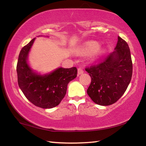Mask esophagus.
I'll use <instances>...</instances> for the list:
<instances>
[{
	"label": "esophagus",
	"instance_id": "34e87169",
	"mask_svg": "<svg viewBox=\"0 0 146 146\" xmlns=\"http://www.w3.org/2000/svg\"><path fill=\"white\" fill-rule=\"evenodd\" d=\"M84 73V70H82V68H79L78 69V75H82V74H83Z\"/></svg>",
	"mask_w": 146,
	"mask_h": 146
}]
</instances>
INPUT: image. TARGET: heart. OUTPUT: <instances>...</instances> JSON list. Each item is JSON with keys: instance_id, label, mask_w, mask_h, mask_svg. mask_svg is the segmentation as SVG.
Returning a JSON list of instances; mask_svg holds the SVG:
<instances>
[{"instance_id": "heart-1", "label": "heart", "mask_w": 146, "mask_h": 146, "mask_svg": "<svg viewBox=\"0 0 146 146\" xmlns=\"http://www.w3.org/2000/svg\"><path fill=\"white\" fill-rule=\"evenodd\" d=\"M98 46H99V44H98L97 42L91 40L86 42L84 44L82 48H81L80 50L82 53H90L94 51L93 58H98L99 56H101V55H102L104 52L103 49L100 48L97 49L98 48Z\"/></svg>"}]
</instances>
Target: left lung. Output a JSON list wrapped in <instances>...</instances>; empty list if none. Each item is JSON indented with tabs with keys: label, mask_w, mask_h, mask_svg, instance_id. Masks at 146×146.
Returning a JSON list of instances; mask_svg holds the SVG:
<instances>
[{
	"label": "left lung",
	"mask_w": 146,
	"mask_h": 146,
	"mask_svg": "<svg viewBox=\"0 0 146 146\" xmlns=\"http://www.w3.org/2000/svg\"><path fill=\"white\" fill-rule=\"evenodd\" d=\"M91 78L87 93L97 104L115 103L126 91L131 80L133 64L127 43L120 36L115 51L103 62L86 68Z\"/></svg>",
	"instance_id": "obj_1"
}]
</instances>
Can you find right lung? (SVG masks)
Returning a JSON list of instances; mask_svg holds the SVG:
<instances>
[{
	"label": "right lung",
	"instance_id": "add662e5",
	"mask_svg": "<svg viewBox=\"0 0 146 146\" xmlns=\"http://www.w3.org/2000/svg\"><path fill=\"white\" fill-rule=\"evenodd\" d=\"M35 40L32 39L20 52L17 66L18 84L27 99L35 106L53 108L66 95L68 84L76 77L77 70L75 67H59L43 75L34 71L28 63V55Z\"/></svg>",
	"mask_w": 146,
	"mask_h": 146
}]
</instances>
